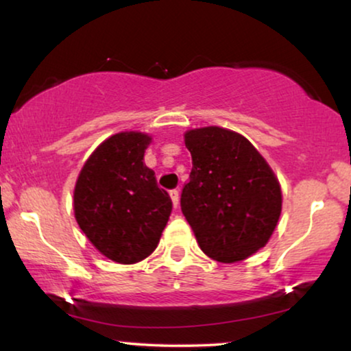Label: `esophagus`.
Masks as SVG:
<instances>
[{"label":"esophagus","mask_w":351,"mask_h":351,"mask_svg":"<svg viewBox=\"0 0 351 351\" xmlns=\"http://www.w3.org/2000/svg\"><path fill=\"white\" fill-rule=\"evenodd\" d=\"M169 196H171V199H172V204H174V208H177V206H179V191L171 190L169 191Z\"/></svg>","instance_id":"esophagus-1"}]
</instances>
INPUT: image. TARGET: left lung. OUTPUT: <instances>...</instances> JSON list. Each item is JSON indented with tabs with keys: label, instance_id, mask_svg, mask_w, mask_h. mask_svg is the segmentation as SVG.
<instances>
[{
	"label": "left lung",
	"instance_id": "obj_1",
	"mask_svg": "<svg viewBox=\"0 0 351 351\" xmlns=\"http://www.w3.org/2000/svg\"><path fill=\"white\" fill-rule=\"evenodd\" d=\"M190 180L180 208L201 251L223 263L265 246L281 214V186L271 167L241 134L209 126L185 132Z\"/></svg>",
	"mask_w": 351,
	"mask_h": 351
}]
</instances>
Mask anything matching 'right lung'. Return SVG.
Segmentation results:
<instances>
[{"label": "right lung", "mask_w": 351, "mask_h": 351, "mask_svg": "<svg viewBox=\"0 0 351 351\" xmlns=\"http://www.w3.org/2000/svg\"><path fill=\"white\" fill-rule=\"evenodd\" d=\"M152 137L119 132L84 162L73 193L80 228L110 261L136 263L150 256L169 220L172 201L143 165Z\"/></svg>", "instance_id": "obj_1"}]
</instances>
